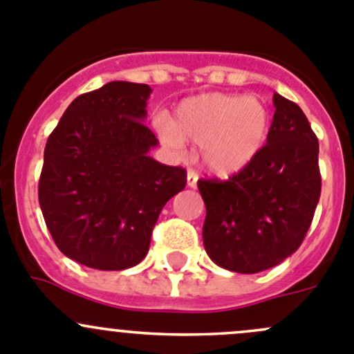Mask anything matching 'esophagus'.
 <instances>
[{"instance_id":"obj_1","label":"esophagus","mask_w":354,"mask_h":354,"mask_svg":"<svg viewBox=\"0 0 354 354\" xmlns=\"http://www.w3.org/2000/svg\"><path fill=\"white\" fill-rule=\"evenodd\" d=\"M197 181H198V174L195 171H188L187 173V187L188 188H195L197 187Z\"/></svg>"}]
</instances>
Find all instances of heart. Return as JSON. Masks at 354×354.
I'll list each match as a JSON object with an SVG mask.
<instances>
[{
	"label": "heart",
	"mask_w": 354,
	"mask_h": 354,
	"mask_svg": "<svg viewBox=\"0 0 354 354\" xmlns=\"http://www.w3.org/2000/svg\"><path fill=\"white\" fill-rule=\"evenodd\" d=\"M156 128L169 149L185 152V142L201 145L209 173L232 176L256 160L268 142L272 112L254 95L202 93L176 105L173 119L159 115Z\"/></svg>",
	"instance_id": "b5f03b06"
}]
</instances>
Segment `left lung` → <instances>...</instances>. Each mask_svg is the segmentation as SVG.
Masks as SVG:
<instances>
[{
  "instance_id": "left-lung-1",
  "label": "left lung",
  "mask_w": 354,
  "mask_h": 354,
  "mask_svg": "<svg viewBox=\"0 0 354 354\" xmlns=\"http://www.w3.org/2000/svg\"><path fill=\"white\" fill-rule=\"evenodd\" d=\"M268 142L230 180H198L207 256L235 273L273 268L303 243L320 201L318 140L299 105L273 95Z\"/></svg>"
}]
</instances>
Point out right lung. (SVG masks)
Here are the masks:
<instances>
[{
  "instance_id": "add662e5",
  "label": "right lung",
  "mask_w": 354,
  "mask_h": 354,
  "mask_svg": "<svg viewBox=\"0 0 354 354\" xmlns=\"http://www.w3.org/2000/svg\"><path fill=\"white\" fill-rule=\"evenodd\" d=\"M149 84L112 81L79 95L48 136L39 205L58 249L88 268L118 272L147 256L160 211L187 171L149 156Z\"/></svg>"
}]
</instances>
